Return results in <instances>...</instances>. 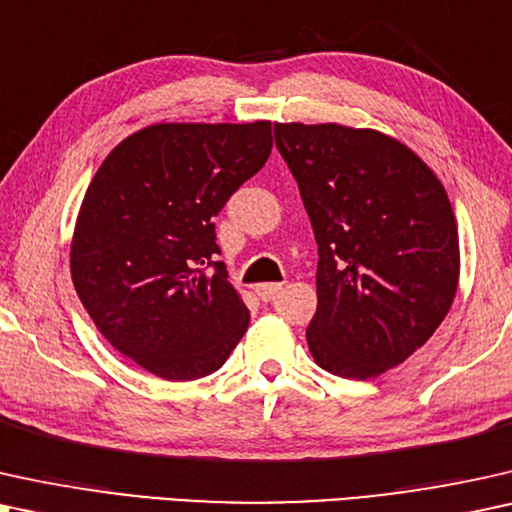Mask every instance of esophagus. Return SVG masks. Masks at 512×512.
Masks as SVG:
<instances>
[{"label": "esophagus", "mask_w": 512, "mask_h": 512, "mask_svg": "<svg viewBox=\"0 0 512 512\" xmlns=\"http://www.w3.org/2000/svg\"><path fill=\"white\" fill-rule=\"evenodd\" d=\"M281 290H283L281 283H260V285H255L257 297H260L262 302H269V299H274Z\"/></svg>", "instance_id": "obj_1"}]
</instances>
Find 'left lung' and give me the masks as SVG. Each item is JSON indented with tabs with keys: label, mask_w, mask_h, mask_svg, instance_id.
I'll return each instance as SVG.
<instances>
[{
	"label": "left lung",
	"mask_w": 512,
	"mask_h": 512,
	"mask_svg": "<svg viewBox=\"0 0 512 512\" xmlns=\"http://www.w3.org/2000/svg\"><path fill=\"white\" fill-rule=\"evenodd\" d=\"M318 243V367L379 377L421 349L459 288V229L424 159L391 135L342 124H274Z\"/></svg>",
	"instance_id": "obj_1"
}]
</instances>
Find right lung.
<instances>
[{"label": "right lung", "instance_id": "obj_1", "mask_svg": "<svg viewBox=\"0 0 512 512\" xmlns=\"http://www.w3.org/2000/svg\"><path fill=\"white\" fill-rule=\"evenodd\" d=\"M271 121H163L119 142L81 201L74 290L102 337L168 381L224 365L250 323L215 262L224 203L271 154Z\"/></svg>", "mask_w": 512, "mask_h": 512}]
</instances>
